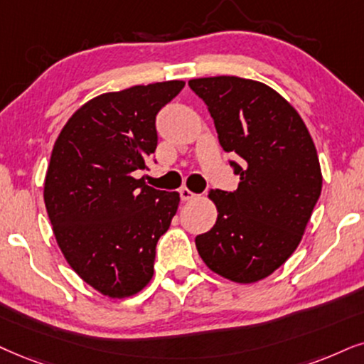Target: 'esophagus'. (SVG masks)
<instances>
[{
	"label": "esophagus",
	"instance_id": "1",
	"mask_svg": "<svg viewBox=\"0 0 364 364\" xmlns=\"http://www.w3.org/2000/svg\"><path fill=\"white\" fill-rule=\"evenodd\" d=\"M179 196H181L183 201H190V200H195L198 195L196 193H193L191 190H188V188H181V190H179Z\"/></svg>",
	"mask_w": 364,
	"mask_h": 364
}]
</instances>
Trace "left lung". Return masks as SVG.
<instances>
[{"instance_id":"obj_1","label":"left lung","mask_w":364,"mask_h":364,"mask_svg":"<svg viewBox=\"0 0 364 364\" xmlns=\"http://www.w3.org/2000/svg\"><path fill=\"white\" fill-rule=\"evenodd\" d=\"M188 85L206 104L222 148L240 158L228 161L237 190L210 191L218 218L196 248L222 277L257 282L294 254L319 200L316 146L296 109L265 84L223 75Z\"/></svg>"}]
</instances>
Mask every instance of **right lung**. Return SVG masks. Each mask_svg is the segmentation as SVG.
<instances>
[{
	"label": "right lung",
	"mask_w": 364,
	"mask_h": 364,
	"mask_svg": "<svg viewBox=\"0 0 364 364\" xmlns=\"http://www.w3.org/2000/svg\"><path fill=\"white\" fill-rule=\"evenodd\" d=\"M185 82L109 92L68 119L45 178V206L60 250L109 297L139 292L154 272L156 245L179 205L176 191L132 178L158 146L156 116Z\"/></svg>",
	"instance_id": "1"
}]
</instances>
